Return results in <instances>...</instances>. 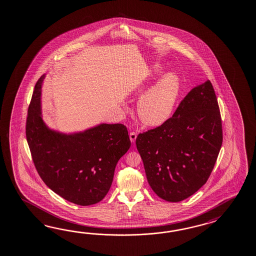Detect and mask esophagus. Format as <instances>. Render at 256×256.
<instances>
[{
  "label": "esophagus",
  "instance_id": "obj_1",
  "mask_svg": "<svg viewBox=\"0 0 256 256\" xmlns=\"http://www.w3.org/2000/svg\"><path fill=\"white\" fill-rule=\"evenodd\" d=\"M136 132H130V140H131L132 143H134V142H136Z\"/></svg>",
  "mask_w": 256,
  "mask_h": 256
}]
</instances>
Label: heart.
<instances>
[{
    "label": "heart",
    "mask_w": 256,
    "mask_h": 256,
    "mask_svg": "<svg viewBox=\"0 0 256 256\" xmlns=\"http://www.w3.org/2000/svg\"><path fill=\"white\" fill-rule=\"evenodd\" d=\"M162 72V67L156 66L148 78L138 84L134 95L140 96L148 88L150 82ZM180 92V80L174 72H168L151 86L140 98L137 106L138 116L144 124L160 126L172 115Z\"/></svg>",
    "instance_id": "heart-1"
}]
</instances>
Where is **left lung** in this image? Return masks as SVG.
I'll return each mask as SVG.
<instances>
[{"label": "left lung", "instance_id": "left-lung-1", "mask_svg": "<svg viewBox=\"0 0 256 256\" xmlns=\"http://www.w3.org/2000/svg\"><path fill=\"white\" fill-rule=\"evenodd\" d=\"M222 140L220 107L208 80L190 90L166 122L137 136L154 194L175 202L196 192L214 168Z\"/></svg>", "mask_w": 256, "mask_h": 256}]
</instances>
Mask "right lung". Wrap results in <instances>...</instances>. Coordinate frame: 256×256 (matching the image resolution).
Masks as SVG:
<instances>
[{
  "label": "right lung",
  "mask_w": 256,
  "mask_h": 256,
  "mask_svg": "<svg viewBox=\"0 0 256 256\" xmlns=\"http://www.w3.org/2000/svg\"><path fill=\"white\" fill-rule=\"evenodd\" d=\"M32 95L26 136L36 172L55 194L79 206H91L106 196L115 166L131 146L126 126L102 124L66 134L50 129L42 117V84Z\"/></svg>",
  "instance_id": "1"
}]
</instances>
